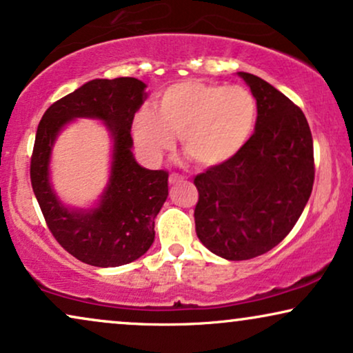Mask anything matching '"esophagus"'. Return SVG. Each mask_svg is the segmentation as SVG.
Returning <instances> with one entry per match:
<instances>
[{"label": "esophagus", "instance_id": "34e87169", "mask_svg": "<svg viewBox=\"0 0 353 353\" xmlns=\"http://www.w3.org/2000/svg\"><path fill=\"white\" fill-rule=\"evenodd\" d=\"M183 180H185V176L176 175V173H172L170 178H168V181H170V185H176V183H180V181H183Z\"/></svg>", "mask_w": 353, "mask_h": 353}]
</instances>
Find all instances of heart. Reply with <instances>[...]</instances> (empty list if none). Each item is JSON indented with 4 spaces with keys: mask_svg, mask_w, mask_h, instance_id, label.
<instances>
[{
    "mask_svg": "<svg viewBox=\"0 0 353 353\" xmlns=\"http://www.w3.org/2000/svg\"><path fill=\"white\" fill-rule=\"evenodd\" d=\"M256 117V100L245 87L190 79L163 90L155 112L136 113L132 137L144 159L157 163L180 136L188 157L214 168L230 162L248 144Z\"/></svg>",
    "mask_w": 353,
    "mask_h": 353,
    "instance_id": "b5f03b06",
    "label": "heart"
}]
</instances>
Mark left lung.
<instances>
[{"label":"left lung","instance_id":"8db88e82","mask_svg":"<svg viewBox=\"0 0 353 353\" xmlns=\"http://www.w3.org/2000/svg\"><path fill=\"white\" fill-rule=\"evenodd\" d=\"M236 74L256 100L254 134L235 159L194 178L196 233L210 253L228 261L256 258L281 243L314 181L313 137L303 112L261 77Z\"/></svg>","mask_w":353,"mask_h":353}]
</instances>
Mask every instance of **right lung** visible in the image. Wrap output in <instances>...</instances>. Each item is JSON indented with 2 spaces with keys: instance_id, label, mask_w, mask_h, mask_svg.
<instances>
[{
  "instance_id": "obj_1",
  "label": "right lung",
  "mask_w": 353,
  "mask_h": 353,
  "mask_svg": "<svg viewBox=\"0 0 353 353\" xmlns=\"http://www.w3.org/2000/svg\"><path fill=\"white\" fill-rule=\"evenodd\" d=\"M145 87L134 77L92 79L54 102L37 128L32 190L58 243L90 266L132 263L154 243V221L167 201L168 173L144 168L132 154L131 125L148 99ZM81 117L102 122L112 143L108 185L98 201L85 208L59 199L49 170L57 136Z\"/></svg>"
}]
</instances>
